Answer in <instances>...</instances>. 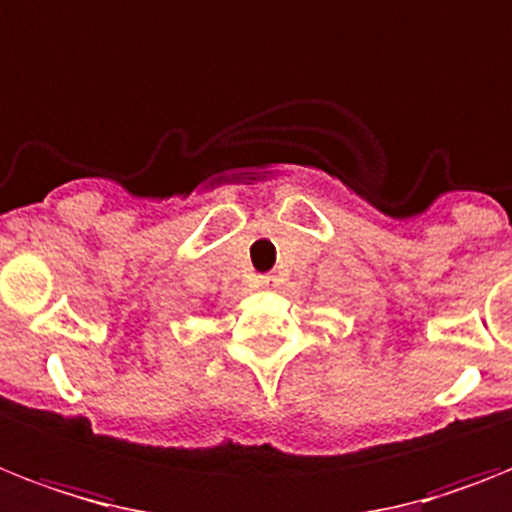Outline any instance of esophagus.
<instances>
[{
  "label": "esophagus",
  "instance_id": "esophagus-1",
  "mask_svg": "<svg viewBox=\"0 0 512 512\" xmlns=\"http://www.w3.org/2000/svg\"><path fill=\"white\" fill-rule=\"evenodd\" d=\"M255 289H263V292H268V289H273V278H270V276L255 278Z\"/></svg>",
  "mask_w": 512,
  "mask_h": 512
}]
</instances>
